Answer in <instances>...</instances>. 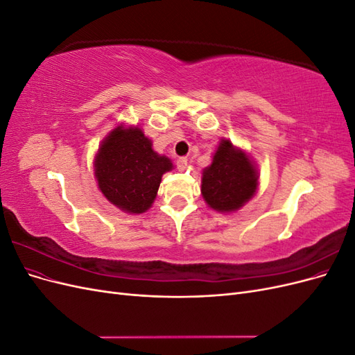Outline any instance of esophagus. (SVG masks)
<instances>
[{
    "label": "esophagus",
    "mask_w": 355,
    "mask_h": 355,
    "mask_svg": "<svg viewBox=\"0 0 355 355\" xmlns=\"http://www.w3.org/2000/svg\"><path fill=\"white\" fill-rule=\"evenodd\" d=\"M176 166H178V168H179V170H185V168H187V166H188V158H187V157H180V158H178V161H176Z\"/></svg>",
    "instance_id": "34e87169"
}]
</instances>
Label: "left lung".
<instances>
[{"mask_svg": "<svg viewBox=\"0 0 355 355\" xmlns=\"http://www.w3.org/2000/svg\"><path fill=\"white\" fill-rule=\"evenodd\" d=\"M257 180L259 175L252 158L228 139H222L211 164L202 170L201 194L213 210L230 213L254 196Z\"/></svg>", "mask_w": 355, "mask_h": 355, "instance_id": "obj_1", "label": "left lung"}]
</instances>
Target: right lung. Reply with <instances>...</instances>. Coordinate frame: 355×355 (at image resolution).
Wrapping results in <instances>:
<instances>
[{"mask_svg":"<svg viewBox=\"0 0 355 355\" xmlns=\"http://www.w3.org/2000/svg\"><path fill=\"white\" fill-rule=\"evenodd\" d=\"M93 166L105 198L132 214L153 206L161 178L173 168L170 158L157 154L151 139L133 125L115 127L102 141Z\"/></svg>","mask_w":355,"mask_h":355,"instance_id":"1","label":"right lung"}]
</instances>
